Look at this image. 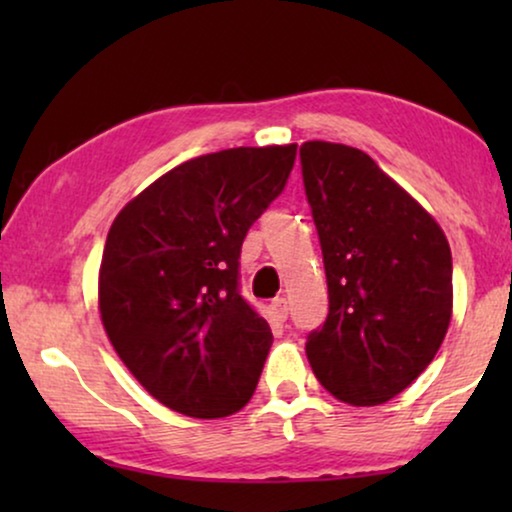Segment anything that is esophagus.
<instances>
[{
    "instance_id": "esophagus-1",
    "label": "esophagus",
    "mask_w": 512,
    "mask_h": 512,
    "mask_svg": "<svg viewBox=\"0 0 512 512\" xmlns=\"http://www.w3.org/2000/svg\"><path fill=\"white\" fill-rule=\"evenodd\" d=\"M270 310H272V317H275L277 321H286V317H289V305H286V298L272 300Z\"/></svg>"
}]
</instances>
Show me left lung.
I'll list each match as a JSON object with an SVG mask.
<instances>
[{"instance_id": "8db88e82", "label": "left lung", "mask_w": 512, "mask_h": 512, "mask_svg": "<svg viewBox=\"0 0 512 512\" xmlns=\"http://www.w3.org/2000/svg\"><path fill=\"white\" fill-rule=\"evenodd\" d=\"M300 165L328 284V317L307 335V359L340 401L387 403L443 345L452 317L450 244L368 153L305 142Z\"/></svg>"}]
</instances>
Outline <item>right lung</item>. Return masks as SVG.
Masks as SVG:
<instances>
[{"mask_svg":"<svg viewBox=\"0 0 512 512\" xmlns=\"http://www.w3.org/2000/svg\"><path fill=\"white\" fill-rule=\"evenodd\" d=\"M296 144L191 158L111 223L100 314L116 354L153 398L198 419L254 396L272 331L240 293L247 230L284 191Z\"/></svg>","mask_w":512,"mask_h":512,"instance_id":"1","label":"right lung"}]
</instances>
